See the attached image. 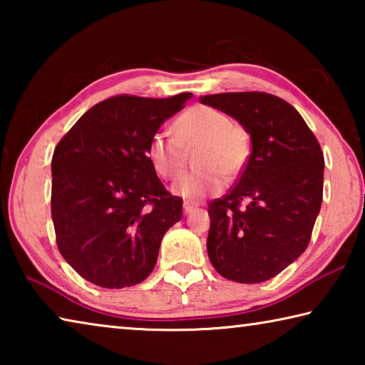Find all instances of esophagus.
<instances>
[{
	"label": "esophagus",
	"mask_w": 365,
	"mask_h": 365,
	"mask_svg": "<svg viewBox=\"0 0 365 365\" xmlns=\"http://www.w3.org/2000/svg\"><path fill=\"white\" fill-rule=\"evenodd\" d=\"M195 209H196V205H193V202H188V201L183 202V212H185V214L193 212Z\"/></svg>",
	"instance_id": "obj_1"
}]
</instances>
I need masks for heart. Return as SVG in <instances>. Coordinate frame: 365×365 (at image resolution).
Returning a JSON list of instances; mask_svg holds the SVG:
<instances>
[{"mask_svg": "<svg viewBox=\"0 0 365 365\" xmlns=\"http://www.w3.org/2000/svg\"><path fill=\"white\" fill-rule=\"evenodd\" d=\"M174 135L154 133L146 156L151 168L165 180H177L185 169V150L200 146L196 165L200 170L183 175L174 191L187 200H202L225 187L227 175L237 177L246 168L251 138L245 127L233 123L224 110L193 106L174 122Z\"/></svg>", "mask_w": 365, "mask_h": 365, "instance_id": "obj_1", "label": "heart"}]
</instances>
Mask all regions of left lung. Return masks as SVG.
<instances>
[{"label": "left lung", "mask_w": 365, "mask_h": 365, "mask_svg": "<svg viewBox=\"0 0 365 365\" xmlns=\"http://www.w3.org/2000/svg\"><path fill=\"white\" fill-rule=\"evenodd\" d=\"M200 100L251 135L237 185L209 202V261L228 280L265 282L307 248L322 205L324 153L301 114L279 96L238 91Z\"/></svg>", "instance_id": "left-lung-1"}]
</instances>
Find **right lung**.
<instances>
[{
    "label": "right lung",
    "mask_w": 365,
    "mask_h": 365,
    "mask_svg": "<svg viewBox=\"0 0 365 365\" xmlns=\"http://www.w3.org/2000/svg\"><path fill=\"white\" fill-rule=\"evenodd\" d=\"M190 98H108L61 138L51 217L59 252L85 280L123 288L153 272L164 233L182 219V197L165 190L146 146Z\"/></svg>",
    "instance_id": "obj_1"
}]
</instances>
